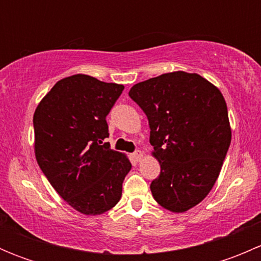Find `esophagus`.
Returning <instances> with one entry per match:
<instances>
[{"label":"esophagus","mask_w":261,"mask_h":261,"mask_svg":"<svg viewBox=\"0 0 261 261\" xmlns=\"http://www.w3.org/2000/svg\"><path fill=\"white\" fill-rule=\"evenodd\" d=\"M133 156L136 162H140L141 158H143V151H141V150H136V151H134Z\"/></svg>","instance_id":"1"}]
</instances>
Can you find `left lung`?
Here are the masks:
<instances>
[{
    "label": "left lung",
    "mask_w": 261,
    "mask_h": 261,
    "mask_svg": "<svg viewBox=\"0 0 261 261\" xmlns=\"http://www.w3.org/2000/svg\"><path fill=\"white\" fill-rule=\"evenodd\" d=\"M145 112L160 174L150 184L155 201L186 212L215 186L231 143L227 106L220 89L197 73H165L128 92Z\"/></svg>",
    "instance_id": "1"
}]
</instances>
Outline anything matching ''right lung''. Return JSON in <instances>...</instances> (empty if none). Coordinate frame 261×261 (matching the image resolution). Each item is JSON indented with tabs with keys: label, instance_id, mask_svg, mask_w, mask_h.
Listing matches in <instances>:
<instances>
[{
	"label": "right lung",
	"instance_id": "add662e5",
	"mask_svg": "<svg viewBox=\"0 0 261 261\" xmlns=\"http://www.w3.org/2000/svg\"><path fill=\"white\" fill-rule=\"evenodd\" d=\"M122 84L86 74L63 78L34 114L35 156L53 188L83 215H101L117 204L131 163L109 143L106 116Z\"/></svg>",
	"mask_w": 261,
	"mask_h": 261
}]
</instances>
